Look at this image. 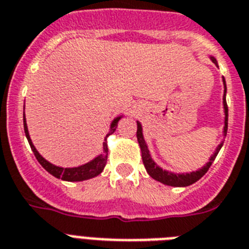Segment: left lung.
<instances>
[{
    "instance_id": "8db88e82",
    "label": "left lung",
    "mask_w": 249,
    "mask_h": 249,
    "mask_svg": "<svg viewBox=\"0 0 249 249\" xmlns=\"http://www.w3.org/2000/svg\"><path fill=\"white\" fill-rule=\"evenodd\" d=\"M210 60H211L216 66H217V61L213 56H210ZM223 84H224V96H223V106H224V129H223V137L225 138L226 133H228V105H226V83L225 79L223 78ZM137 139H138L139 147H141V152H142V160L143 163H144V167L148 175L155 180L160 181V183L165 184V185H170V187H188V185H192L193 183H196L197 180H199L210 169V166L213 162V160L216 159L217 153L221 149L224 144V139L220 142V144L216 147V149L213 151L211 156L209 159V162L205 163V166H202L201 169H198L196 171H191V173H173V171L165 170L161 166H159L156 163V161L152 159L151 156V152H149L148 145L145 142L144 135H143V128L142 124L137 121Z\"/></svg>"
}]
</instances>
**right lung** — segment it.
Segmentation results:
<instances>
[{"label":"right lung","mask_w":249,"mask_h":249,"mask_svg":"<svg viewBox=\"0 0 249 249\" xmlns=\"http://www.w3.org/2000/svg\"><path fill=\"white\" fill-rule=\"evenodd\" d=\"M124 115H119L114 120L111 121L110 129H108V133L105 137L104 141V148H102V152L96 156L93 160L88 161V162L83 163L80 166H74V167H61L56 166L53 163H51L50 161L44 159L42 155L37 151V148L34 147L32 139H30L29 131H28V125H26V119H25V112L23 114V120H24V131H25V137L28 139V142L30 144V148L33 151L34 156L38 160V162L43 166V169L46 171L53 175L54 178L57 179H61V180L65 181H83L88 180V179H92V178L100 175L102 171H104L105 166H106L107 162V153H108V148H107V138L110 137L115 130H116V126H118V123Z\"/></svg>","instance_id":"right-lung-1"}]
</instances>
